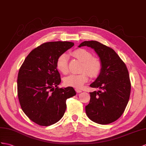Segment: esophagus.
I'll return each instance as SVG.
<instances>
[{
	"label": "esophagus",
	"mask_w": 146,
	"mask_h": 146,
	"mask_svg": "<svg viewBox=\"0 0 146 146\" xmlns=\"http://www.w3.org/2000/svg\"><path fill=\"white\" fill-rule=\"evenodd\" d=\"M76 92H77V93H80V92H82V91L80 90H79V89H77V88H76Z\"/></svg>",
	"instance_id": "esophagus-1"
}]
</instances>
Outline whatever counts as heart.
<instances>
[{
	"mask_svg": "<svg viewBox=\"0 0 146 146\" xmlns=\"http://www.w3.org/2000/svg\"><path fill=\"white\" fill-rule=\"evenodd\" d=\"M72 55L82 62L80 74H72L64 79V83L68 87L80 88L88 79V72L91 77H97L100 72L102 64L98 59L92 57L91 53L85 49H79L72 52ZM68 55L62 54L57 59L56 67L60 72L67 74L68 72Z\"/></svg>",
	"mask_w": 146,
	"mask_h": 146,
	"instance_id": "b5f03b06",
	"label": "heart"
}]
</instances>
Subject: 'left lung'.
Segmentation results:
<instances>
[{
    "mask_svg": "<svg viewBox=\"0 0 146 146\" xmlns=\"http://www.w3.org/2000/svg\"><path fill=\"white\" fill-rule=\"evenodd\" d=\"M85 46L94 49L102 64L98 76L90 85L101 90L90 92L85 112L92 121L110 124L122 115L128 103L131 93L128 70L113 49L97 41H85L78 47Z\"/></svg>",
    "mask_w": 146,
    "mask_h": 146,
    "instance_id": "8db88e82",
    "label": "left lung"
}]
</instances>
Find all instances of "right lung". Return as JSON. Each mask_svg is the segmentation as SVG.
I'll list each match as a JSON object with an SVG mask.
<instances>
[{
    "mask_svg": "<svg viewBox=\"0 0 146 146\" xmlns=\"http://www.w3.org/2000/svg\"><path fill=\"white\" fill-rule=\"evenodd\" d=\"M74 45L72 42L54 41L42 44L25 59L18 74V97L23 111L32 121L48 126L62 118L66 100L76 95L71 87L58 88L61 76L57 59Z\"/></svg>",
    "mask_w": 146,
    "mask_h": 146,
    "instance_id": "add662e5",
    "label": "right lung"
}]
</instances>
